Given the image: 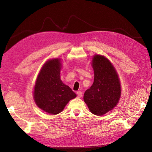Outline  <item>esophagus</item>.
I'll return each instance as SVG.
<instances>
[{"label": "esophagus", "instance_id": "esophagus-1", "mask_svg": "<svg viewBox=\"0 0 152 152\" xmlns=\"http://www.w3.org/2000/svg\"><path fill=\"white\" fill-rule=\"evenodd\" d=\"M77 97L78 98H82V93L81 91H77Z\"/></svg>", "mask_w": 152, "mask_h": 152}]
</instances>
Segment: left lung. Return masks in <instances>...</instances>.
Returning <instances> with one entry per match:
<instances>
[{"label":"left lung","mask_w":152,"mask_h":152,"mask_svg":"<svg viewBox=\"0 0 152 152\" xmlns=\"http://www.w3.org/2000/svg\"><path fill=\"white\" fill-rule=\"evenodd\" d=\"M91 65L94 73L93 85L86 91L84 101L90 112L103 115L117 105L121 96V85L116 69L108 59L94 55Z\"/></svg>","instance_id":"left-lung-1"}]
</instances>
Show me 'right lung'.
<instances>
[{"label":"right lung","mask_w":152,"mask_h":152,"mask_svg":"<svg viewBox=\"0 0 152 152\" xmlns=\"http://www.w3.org/2000/svg\"><path fill=\"white\" fill-rule=\"evenodd\" d=\"M60 58L50 59L44 64L37 77L33 92L37 107L45 112L56 115L61 112L76 94L62 82Z\"/></svg>","instance_id":"1"}]
</instances>
